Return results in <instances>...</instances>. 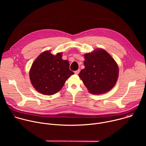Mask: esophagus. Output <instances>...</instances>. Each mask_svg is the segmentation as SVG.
<instances>
[{"label":"esophagus","instance_id":"esophagus-1","mask_svg":"<svg viewBox=\"0 0 146 146\" xmlns=\"http://www.w3.org/2000/svg\"><path fill=\"white\" fill-rule=\"evenodd\" d=\"M80 69H78L77 70L74 71V73H75L76 74H78L80 73Z\"/></svg>","mask_w":146,"mask_h":146}]
</instances>
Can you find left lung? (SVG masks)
<instances>
[{"label":"left lung","mask_w":146,"mask_h":146,"mask_svg":"<svg viewBox=\"0 0 146 146\" xmlns=\"http://www.w3.org/2000/svg\"><path fill=\"white\" fill-rule=\"evenodd\" d=\"M84 58L85 68L78 76L89 92L99 95L110 91L118 77V68L114 59L103 49L86 54Z\"/></svg>","instance_id":"8db88e82"}]
</instances>
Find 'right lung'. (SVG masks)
Segmentation results:
<instances>
[{
	"mask_svg": "<svg viewBox=\"0 0 146 146\" xmlns=\"http://www.w3.org/2000/svg\"><path fill=\"white\" fill-rule=\"evenodd\" d=\"M74 73L62 53L53 55L50 51L41 54L34 61L29 77L33 87L44 95H53L63 87L66 80Z\"/></svg>",
	"mask_w": 146,
	"mask_h": 146,
	"instance_id": "add662e5",
	"label": "right lung"
}]
</instances>
